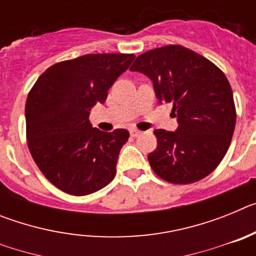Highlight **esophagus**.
<instances>
[{"label":"esophagus","mask_w":256,"mask_h":256,"mask_svg":"<svg viewBox=\"0 0 256 256\" xmlns=\"http://www.w3.org/2000/svg\"><path fill=\"white\" fill-rule=\"evenodd\" d=\"M130 136H132V137H138L140 134H141V130H134V128H130Z\"/></svg>","instance_id":"1"}]
</instances>
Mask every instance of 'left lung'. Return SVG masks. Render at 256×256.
Masks as SVG:
<instances>
[{
  "label": "left lung",
  "instance_id": "1",
  "mask_svg": "<svg viewBox=\"0 0 256 256\" xmlns=\"http://www.w3.org/2000/svg\"><path fill=\"white\" fill-rule=\"evenodd\" d=\"M130 70L151 79L159 104H172L178 122L174 132H154L158 146L148 156L154 172L176 184L209 176L224 158L236 126L234 94L223 72L177 44L144 52Z\"/></svg>",
  "mask_w": 256,
  "mask_h": 256
}]
</instances>
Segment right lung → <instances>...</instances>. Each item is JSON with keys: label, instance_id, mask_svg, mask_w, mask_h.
Segmentation results:
<instances>
[{"label": "right lung", "instance_id": "1", "mask_svg": "<svg viewBox=\"0 0 256 256\" xmlns=\"http://www.w3.org/2000/svg\"><path fill=\"white\" fill-rule=\"evenodd\" d=\"M133 54H91L52 65L37 79L26 104V140L50 182L70 195L98 191L116 173L130 132L94 128L90 112L126 72Z\"/></svg>", "mask_w": 256, "mask_h": 256}]
</instances>
